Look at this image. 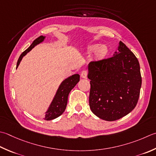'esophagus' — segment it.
I'll list each match as a JSON object with an SVG mask.
<instances>
[{"instance_id": "esophagus-1", "label": "esophagus", "mask_w": 156, "mask_h": 156, "mask_svg": "<svg viewBox=\"0 0 156 156\" xmlns=\"http://www.w3.org/2000/svg\"><path fill=\"white\" fill-rule=\"evenodd\" d=\"M87 74H88V72L87 70H83V71L81 72V77L82 78H86Z\"/></svg>"}]
</instances>
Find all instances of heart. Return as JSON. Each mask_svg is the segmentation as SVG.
I'll use <instances>...</instances> for the list:
<instances>
[{"mask_svg":"<svg viewBox=\"0 0 156 156\" xmlns=\"http://www.w3.org/2000/svg\"><path fill=\"white\" fill-rule=\"evenodd\" d=\"M108 47L105 44H93L88 45L86 48V53L91 54L94 52V58L97 60L103 59L108 53Z\"/></svg>","mask_w":156,"mask_h":156,"instance_id":"1","label":"heart"}]
</instances>
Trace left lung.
Wrapping results in <instances>:
<instances>
[{
  "label": "left lung",
  "instance_id": "left-lung-1",
  "mask_svg": "<svg viewBox=\"0 0 156 156\" xmlns=\"http://www.w3.org/2000/svg\"><path fill=\"white\" fill-rule=\"evenodd\" d=\"M88 78L90 108L98 118L117 120L135 108L142 82L140 65L122 42L112 57L88 63Z\"/></svg>",
  "mask_w": 156,
  "mask_h": 156
}]
</instances>
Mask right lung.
Masks as SVG:
<instances>
[{
	"label": "right lung",
	"instance_id": "right-lung-1",
	"mask_svg": "<svg viewBox=\"0 0 156 156\" xmlns=\"http://www.w3.org/2000/svg\"><path fill=\"white\" fill-rule=\"evenodd\" d=\"M45 38V36H39L38 38H37L33 41L31 45H30L25 51H23V53L21 54V55L17 61L16 69L18 68V66H19L22 58L25 56L27 53H29L34 47H36V45H38L43 42ZM79 81H80V75L78 74L69 76V77L67 78L65 80L62 81V83L60 84L59 88H57V92L55 94L51 104L48 106L47 112H45V116L44 120H53V119H55L57 117L60 116V115L63 114L66 108L67 103H68V98L69 93H70V91L73 89V88L77 84Z\"/></svg>",
	"mask_w": 156,
	"mask_h": 156
}]
</instances>
